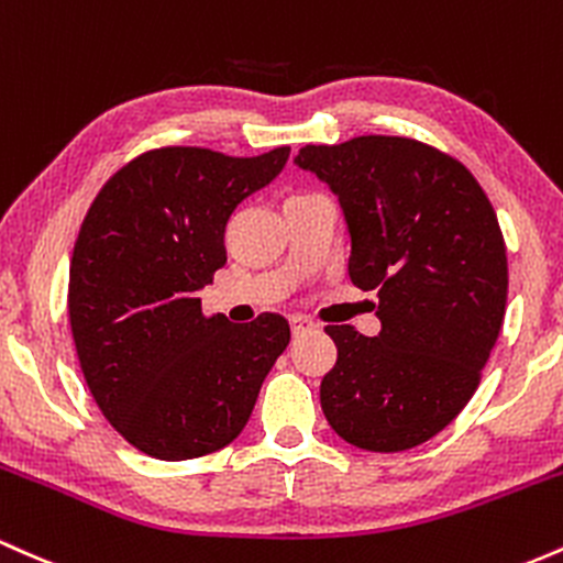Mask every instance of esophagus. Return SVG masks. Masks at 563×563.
Returning a JSON list of instances; mask_svg holds the SVG:
<instances>
[{
  "label": "esophagus",
  "mask_w": 563,
  "mask_h": 563,
  "mask_svg": "<svg viewBox=\"0 0 563 563\" xmlns=\"http://www.w3.org/2000/svg\"><path fill=\"white\" fill-rule=\"evenodd\" d=\"M289 327H292V334H306L316 330V324L308 316H289Z\"/></svg>",
  "instance_id": "1"
}]
</instances>
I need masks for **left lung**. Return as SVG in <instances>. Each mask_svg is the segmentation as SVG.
I'll use <instances>...</instances> for the list:
<instances>
[{
  "instance_id": "obj_1",
  "label": "left lung",
  "mask_w": 563,
  "mask_h": 563,
  "mask_svg": "<svg viewBox=\"0 0 563 563\" xmlns=\"http://www.w3.org/2000/svg\"><path fill=\"white\" fill-rule=\"evenodd\" d=\"M295 164L338 197L351 282L380 300L377 338L327 327L338 362L321 380L324 418L358 450H412L463 412L500 334L497 214L463 164L409 137L306 145Z\"/></svg>"
}]
</instances>
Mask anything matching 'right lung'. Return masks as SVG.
<instances>
[{
  "label": "right lung",
  "mask_w": 563,
  "mask_h": 563,
  "mask_svg": "<svg viewBox=\"0 0 563 563\" xmlns=\"http://www.w3.org/2000/svg\"><path fill=\"white\" fill-rule=\"evenodd\" d=\"M287 159V145L250 159L191 145L145 151L87 210L68 274L74 345L100 412L151 457L175 463L231 444L289 345L284 316L231 324L199 300L225 265L231 212Z\"/></svg>",
  "instance_id": "right-lung-1"
}]
</instances>
